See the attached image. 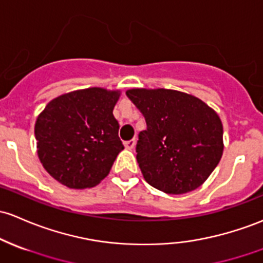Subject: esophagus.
Instances as JSON below:
<instances>
[{"instance_id": "obj_1", "label": "esophagus", "mask_w": 263, "mask_h": 263, "mask_svg": "<svg viewBox=\"0 0 263 263\" xmlns=\"http://www.w3.org/2000/svg\"><path fill=\"white\" fill-rule=\"evenodd\" d=\"M135 139H132V140H128V142H124V146H125L126 149H134L135 146Z\"/></svg>"}]
</instances>
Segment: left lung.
<instances>
[{"instance_id":"left-lung-1","label":"left lung","mask_w":263,"mask_h":263,"mask_svg":"<svg viewBox=\"0 0 263 263\" xmlns=\"http://www.w3.org/2000/svg\"><path fill=\"white\" fill-rule=\"evenodd\" d=\"M126 97L145 118L137 160L144 179L168 194L204 183L223 153L218 114L193 95L168 89H130Z\"/></svg>"}]
</instances>
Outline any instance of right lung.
<instances>
[{
  "mask_svg": "<svg viewBox=\"0 0 263 263\" xmlns=\"http://www.w3.org/2000/svg\"><path fill=\"white\" fill-rule=\"evenodd\" d=\"M119 91L89 87L50 101L35 124L37 154L47 173L69 188L99 184L124 149L112 109Z\"/></svg>",
  "mask_w": 263,
  "mask_h": 263,
  "instance_id": "right-lung-1",
  "label": "right lung"
}]
</instances>
